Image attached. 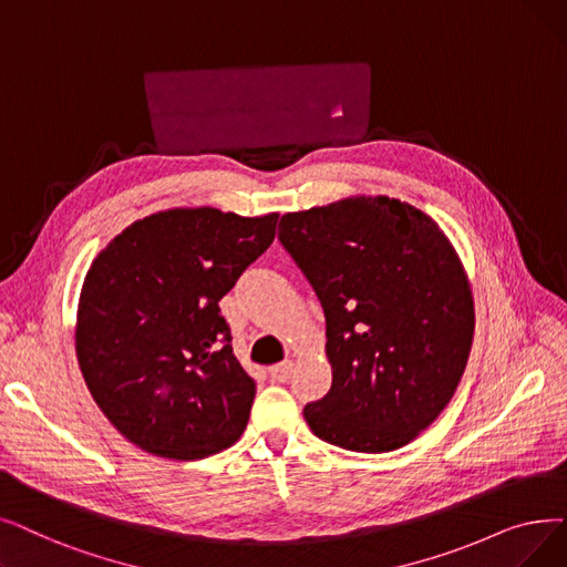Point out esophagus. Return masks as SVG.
<instances>
[{"mask_svg": "<svg viewBox=\"0 0 567 567\" xmlns=\"http://www.w3.org/2000/svg\"><path fill=\"white\" fill-rule=\"evenodd\" d=\"M291 373H293L291 361H282V363H276V365L268 368V375L274 382H287L291 378Z\"/></svg>", "mask_w": 567, "mask_h": 567, "instance_id": "esophagus-1", "label": "esophagus"}]
</instances>
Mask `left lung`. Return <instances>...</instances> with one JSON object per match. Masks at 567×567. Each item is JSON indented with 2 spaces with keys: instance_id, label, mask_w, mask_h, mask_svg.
<instances>
[{
  "instance_id": "8db88e82",
  "label": "left lung",
  "mask_w": 567,
  "mask_h": 567,
  "mask_svg": "<svg viewBox=\"0 0 567 567\" xmlns=\"http://www.w3.org/2000/svg\"><path fill=\"white\" fill-rule=\"evenodd\" d=\"M278 238L327 317L331 389L306 405L340 450L405 447L447 408L475 333L463 261L433 217L391 196H348L287 213Z\"/></svg>"
}]
</instances>
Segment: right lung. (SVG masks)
Listing matches in <instances>:
<instances>
[{
    "instance_id": "right-lung-1",
    "label": "right lung",
    "mask_w": 567,
    "mask_h": 567,
    "mask_svg": "<svg viewBox=\"0 0 567 567\" xmlns=\"http://www.w3.org/2000/svg\"><path fill=\"white\" fill-rule=\"evenodd\" d=\"M278 213L168 208L122 229L87 268L73 338L85 384L138 450L196 461L248 426L255 380L219 299L276 236Z\"/></svg>"
}]
</instances>
